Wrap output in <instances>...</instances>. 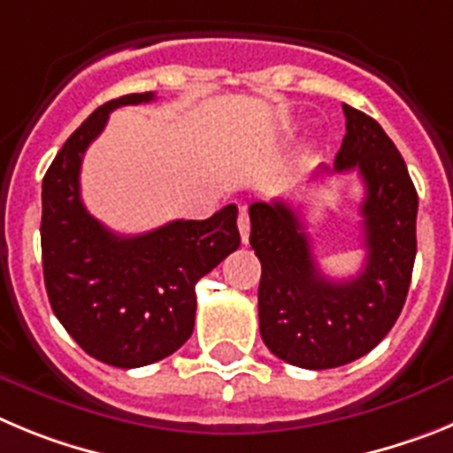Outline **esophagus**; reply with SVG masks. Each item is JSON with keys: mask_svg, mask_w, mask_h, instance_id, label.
Listing matches in <instances>:
<instances>
[{"mask_svg": "<svg viewBox=\"0 0 453 453\" xmlns=\"http://www.w3.org/2000/svg\"><path fill=\"white\" fill-rule=\"evenodd\" d=\"M238 229H240V238L242 242H250V215H247V208H240L238 215Z\"/></svg>", "mask_w": 453, "mask_h": 453, "instance_id": "esophagus-1", "label": "esophagus"}]
</instances>
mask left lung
I'll use <instances>...</instances> for the list:
<instances>
[{
  "mask_svg": "<svg viewBox=\"0 0 453 453\" xmlns=\"http://www.w3.org/2000/svg\"><path fill=\"white\" fill-rule=\"evenodd\" d=\"M347 134L326 172L361 174L365 265L334 281L318 270L299 215L286 202L250 206L261 261L258 322L267 349L290 365L329 370L374 349L392 329L413 274L418 192L395 142L370 115L342 104Z\"/></svg>",
  "mask_w": 453,
  "mask_h": 453,
  "instance_id": "obj_1",
  "label": "left lung"
}]
</instances>
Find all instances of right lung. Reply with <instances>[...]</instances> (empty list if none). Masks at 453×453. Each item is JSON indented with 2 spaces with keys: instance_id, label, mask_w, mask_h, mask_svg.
<instances>
[{
  "instance_id": "add662e5",
  "label": "right lung",
  "mask_w": 453,
  "mask_h": 453,
  "mask_svg": "<svg viewBox=\"0 0 453 453\" xmlns=\"http://www.w3.org/2000/svg\"><path fill=\"white\" fill-rule=\"evenodd\" d=\"M151 99L154 92H134L99 106L42 179L40 245L51 311L86 354L124 370L161 361L190 338L195 286L240 247L235 203L140 235L113 234L83 206V154L108 113Z\"/></svg>"
}]
</instances>
